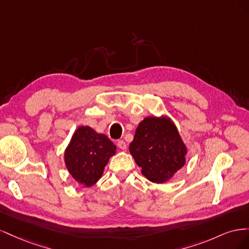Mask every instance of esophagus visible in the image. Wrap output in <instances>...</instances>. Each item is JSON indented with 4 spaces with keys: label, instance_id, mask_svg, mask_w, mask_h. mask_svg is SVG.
Instances as JSON below:
<instances>
[{
    "label": "esophagus",
    "instance_id": "1",
    "mask_svg": "<svg viewBox=\"0 0 249 249\" xmlns=\"http://www.w3.org/2000/svg\"><path fill=\"white\" fill-rule=\"evenodd\" d=\"M117 146L120 149H125L126 148V143L124 140H118L117 141Z\"/></svg>",
    "mask_w": 249,
    "mask_h": 249
}]
</instances>
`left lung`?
<instances>
[{"mask_svg": "<svg viewBox=\"0 0 249 249\" xmlns=\"http://www.w3.org/2000/svg\"><path fill=\"white\" fill-rule=\"evenodd\" d=\"M130 153L150 182L163 184L186 163L187 147L167 116H148L138 124Z\"/></svg>", "mask_w": 249, "mask_h": 249, "instance_id": "1", "label": "left lung"}]
</instances>
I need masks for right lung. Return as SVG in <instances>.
Here are the masks:
<instances>
[{"instance_id": "1", "label": "right lung", "mask_w": 249, "mask_h": 249, "mask_svg": "<svg viewBox=\"0 0 249 249\" xmlns=\"http://www.w3.org/2000/svg\"><path fill=\"white\" fill-rule=\"evenodd\" d=\"M116 146L106 135L81 125L73 133L64 153L67 170L76 182L90 187L99 180Z\"/></svg>"}]
</instances>
